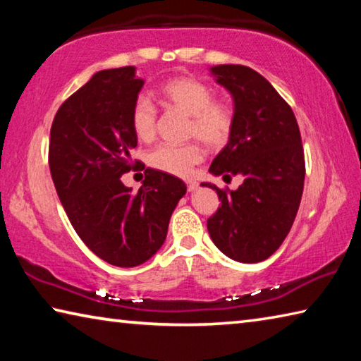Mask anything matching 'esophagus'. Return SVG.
Here are the masks:
<instances>
[{
	"instance_id": "34e87169",
	"label": "esophagus",
	"mask_w": 361,
	"mask_h": 361,
	"mask_svg": "<svg viewBox=\"0 0 361 361\" xmlns=\"http://www.w3.org/2000/svg\"><path fill=\"white\" fill-rule=\"evenodd\" d=\"M186 185H188V191H189V192H192V191H195V188H197V181L189 180V181L186 183Z\"/></svg>"
}]
</instances>
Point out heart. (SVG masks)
Wrapping results in <instances>:
<instances>
[{"mask_svg":"<svg viewBox=\"0 0 361 361\" xmlns=\"http://www.w3.org/2000/svg\"><path fill=\"white\" fill-rule=\"evenodd\" d=\"M162 102L169 108L189 116V138H199L209 148H221L234 129V111L221 100H213V90L194 78H173L159 89ZM130 124L142 142H151L157 130V109L148 99H138L132 106ZM204 151L197 143L185 146L162 145L151 152V167L175 176H188L202 162Z\"/></svg>","mask_w":361,"mask_h":361,"instance_id":"b5f03b06","label":"heart"}]
</instances>
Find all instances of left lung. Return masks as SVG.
I'll use <instances>...</instances> for the list:
<instances>
[{"instance_id":"8db88e82","label":"left lung","mask_w":361,"mask_h":361,"mask_svg":"<svg viewBox=\"0 0 361 361\" xmlns=\"http://www.w3.org/2000/svg\"><path fill=\"white\" fill-rule=\"evenodd\" d=\"M210 75L234 102V129L209 172L243 178L235 191L213 183L221 207L207 229L215 245L239 262L267 259L295 221L304 189L301 133L293 109L272 84L243 65H216Z\"/></svg>"}]
</instances>
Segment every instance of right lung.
I'll list each match as a JSON object with an SVG mask.
<instances>
[{"instance_id": "1", "label": "right lung", "mask_w": 361, "mask_h": 361, "mask_svg": "<svg viewBox=\"0 0 361 361\" xmlns=\"http://www.w3.org/2000/svg\"><path fill=\"white\" fill-rule=\"evenodd\" d=\"M135 70L95 73L59 108L49 142L52 181L70 223L90 252L118 267L156 255L186 194L180 178L154 169L145 170L137 194L121 181L137 146L130 113L145 81Z\"/></svg>"}]
</instances>
